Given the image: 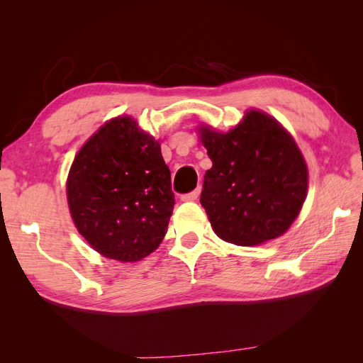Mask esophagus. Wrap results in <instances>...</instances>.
<instances>
[{
    "mask_svg": "<svg viewBox=\"0 0 363 363\" xmlns=\"http://www.w3.org/2000/svg\"><path fill=\"white\" fill-rule=\"evenodd\" d=\"M200 192H201V189L196 188L195 191H192L189 194H184V195H182V201H195L200 196Z\"/></svg>",
    "mask_w": 363,
    "mask_h": 363,
    "instance_id": "1",
    "label": "esophagus"
}]
</instances>
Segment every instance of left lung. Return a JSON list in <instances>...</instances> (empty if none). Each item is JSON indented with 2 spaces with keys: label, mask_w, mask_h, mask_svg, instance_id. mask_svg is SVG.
<instances>
[{
  "label": "left lung",
  "mask_w": 363,
  "mask_h": 363,
  "mask_svg": "<svg viewBox=\"0 0 363 363\" xmlns=\"http://www.w3.org/2000/svg\"><path fill=\"white\" fill-rule=\"evenodd\" d=\"M199 131L212 160L200 201L216 236L242 247L281 236L301 211L309 180L294 138L260 111L245 112L227 133Z\"/></svg>",
  "instance_id": "1"
}]
</instances>
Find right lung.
Masks as SVG:
<instances>
[{
  "label": "right lung",
  "mask_w": 363,
  "mask_h": 363,
  "mask_svg": "<svg viewBox=\"0 0 363 363\" xmlns=\"http://www.w3.org/2000/svg\"><path fill=\"white\" fill-rule=\"evenodd\" d=\"M67 196L87 244L119 262H138L160 245L175 201L160 144L130 116L107 121L77 152Z\"/></svg>",
  "instance_id": "add662e5"
}]
</instances>
